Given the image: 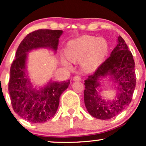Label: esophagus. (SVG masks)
I'll list each match as a JSON object with an SVG mask.
<instances>
[{
	"label": "esophagus",
	"mask_w": 146,
	"mask_h": 146,
	"mask_svg": "<svg viewBox=\"0 0 146 146\" xmlns=\"http://www.w3.org/2000/svg\"><path fill=\"white\" fill-rule=\"evenodd\" d=\"M73 81H81V78H80V76H78V75H75V76L73 77Z\"/></svg>",
	"instance_id": "1"
}]
</instances>
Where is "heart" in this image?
I'll list each match as a JSON object with an SVG mask.
<instances>
[{
  "label": "heart",
  "mask_w": 146,
  "mask_h": 146,
  "mask_svg": "<svg viewBox=\"0 0 146 146\" xmlns=\"http://www.w3.org/2000/svg\"><path fill=\"white\" fill-rule=\"evenodd\" d=\"M108 48L105 38L85 35L70 41L66 53L68 60L73 62H82V66L85 71H92L103 59ZM64 64L68 66L66 62Z\"/></svg>",
  "instance_id": "heart-1"
}]
</instances>
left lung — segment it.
Returning a JSON list of instances; mask_svg holds the SVG:
<instances>
[{
    "mask_svg": "<svg viewBox=\"0 0 146 146\" xmlns=\"http://www.w3.org/2000/svg\"><path fill=\"white\" fill-rule=\"evenodd\" d=\"M108 78L115 87L113 100H106L101 95L104 79ZM84 104L88 113L99 119H110L130 104L136 86L135 61L132 53L121 36L109 58L93 75L84 81Z\"/></svg>",
    "mask_w": 146,
    "mask_h": 146,
    "instance_id": "left-lung-1",
    "label": "left lung"
}]
</instances>
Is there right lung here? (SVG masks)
<instances>
[{
  "instance_id": "add662e5",
  "label": "right lung",
  "mask_w": 146,
  "mask_h": 146,
  "mask_svg": "<svg viewBox=\"0 0 146 146\" xmlns=\"http://www.w3.org/2000/svg\"><path fill=\"white\" fill-rule=\"evenodd\" d=\"M62 30L39 29L29 33L18 46L16 59L10 68L9 93L14 112L33 123L48 121L56 115L60 97L68 88L70 80H49L43 86H33L27 68L29 52L47 48L56 54Z\"/></svg>"
}]
</instances>
